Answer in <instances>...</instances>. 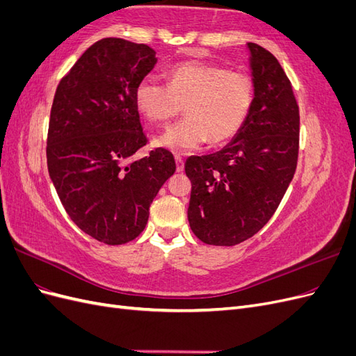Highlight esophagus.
I'll use <instances>...</instances> for the list:
<instances>
[{"label":"esophagus","instance_id":"obj_1","mask_svg":"<svg viewBox=\"0 0 356 356\" xmlns=\"http://www.w3.org/2000/svg\"><path fill=\"white\" fill-rule=\"evenodd\" d=\"M175 163H177V170L178 172L184 170V160H182L181 156H175Z\"/></svg>","mask_w":356,"mask_h":356}]
</instances>
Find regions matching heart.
Returning <instances> with one entry per match:
<instances>
[{
  "instance_id": "1",
  "label": "heart",
  "mask_w": 356,
  "mask_h": 356,
  "mask_svg": "<svg viewBox=\"0 0 356 356\" xmlns=\"http://www.w3.org/2000/svg\"><path fill=\"white\" fill-rule=\"evenodd\" d=\"M255 96L251 75L211 63L186 62L169 71V84L145 77L135 89L138 110L149 123L165 124L184 106L187 117L168 127L156 144L187 153L209 141L221 144L241 131Z\"/></svg>"
}]
</instances>
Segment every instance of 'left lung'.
Listing matches in <instances>:
<instances>
[{
    "label": "left lung",
    "instance_id": "obj_1",
    "mask_svg": "<svg viewBox=\"0 0 356 356\" xmlns=\"http://www.w3.org/2000/svg\"><path fill=\"white\" fill-rule=\"evenodd\" d=\"M255 96L241 131L217 153L191 156L188 222L208 245L233 246L260 232L293 181L300 115L293 86L270 51L248 42Z\"/></svg>",
    "mask_w": 356,
    "mask_h": 356
}]
</instances>
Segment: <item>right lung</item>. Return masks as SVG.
<instances>
[{
    "label": "right lung",
    "instance_id": "add662e5",
    "mask_svg": "<svg viewBox=\"0 0 356 356\" xmlns=\"http://www.w3.org/2000/svg\"><path fill=\"white\" fill-rule=\"evenodd\" d=\"M156 51L122 38L96 41L58 86L47 134V168L70 218L105 245L145 229L149 204L177 169L165 148L134 160L148 143L135 102Z\"/></svg>",
    "mask_w": 356,
    "mask_h": 356
}]
</instances>
